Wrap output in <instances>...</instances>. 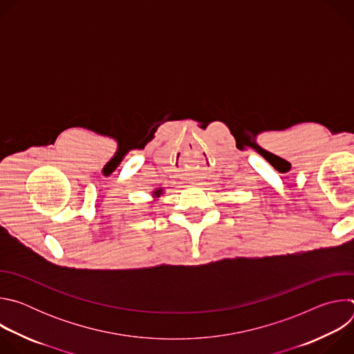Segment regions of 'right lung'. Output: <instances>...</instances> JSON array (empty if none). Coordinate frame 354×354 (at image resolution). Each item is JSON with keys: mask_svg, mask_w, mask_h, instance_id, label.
I'll return each instance as SVG.
<instances>
[{"mask_svg": "<svg viewBox=\"0 0 354 354\" xmlns=\"http://www.w3.org/2000/svg\"><path fill=\"white\" fill-rule=\"evenodd\" d=\"M162 193V189H157V190H154V194L157 196V197H160V194Z\"/></svg>", "mask_w": 354, "mask_h": 354, "instance_id": "add662e5", "label": "right lung"}]
</instances>
